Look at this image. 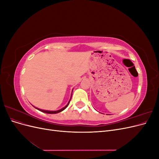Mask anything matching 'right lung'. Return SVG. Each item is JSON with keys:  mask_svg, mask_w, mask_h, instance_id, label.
I'll return each instance as SVG.
<instances>
[{"mask_svg": "<svg viewBox=\"0 0 159 159\" xmlns=\"http://www.w3.org/2000/svg\"><path fill=\"white\" fill-rule=\"evenodd\" d=\"M70 100H71V99H70ZM70 102H69V103L67 104V105H66V106L64 107V108H62V109H60V110H58V111H45V110H42V109H38V108H36L37 109H38L39 111H42V112H44V113H50V114H53V113H60V112H61V111H62L63 110H64L68 106V105H69V103H70Z\"/></svg>", "mask_w": 159, "mask_h": 159, "instance_id": "obj_1", "label": "right lung"}]
</instances>
